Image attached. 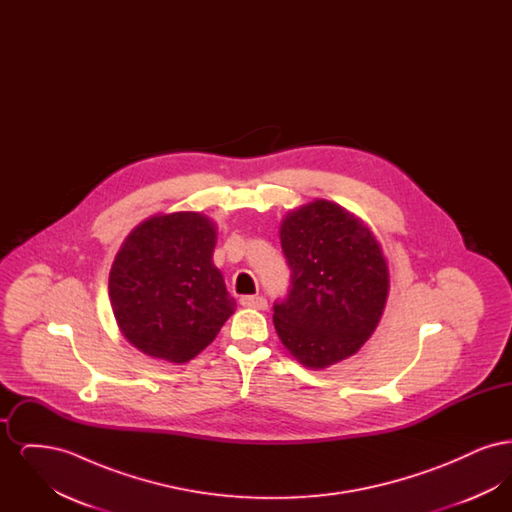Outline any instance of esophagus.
<instances>
[{"instance_id": "esophagus-1", "label": "esophagus", "mask_w": 512, "mask_h": 512, "mask_svg": "<svg viewBox=\"0 0 512 512\" xmlns=\"http://www.w3.org/2000/svg\"><path fill=\"white\" fill-rule=\"evenodd\" d=\"M240 303L244 307H251V309H259V311H265L268 307L267 299L263 295H244L240 299Z\"/></svg>"}]
</instances>
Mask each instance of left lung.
I'll use <instances>...</instances> for the list:
<instances>
[{"mask_svg": "<svg viewBox=\"0 0 512 512\" xmlns=\"http://www.w3.org/2000/svg\"><path fill=\"white\" fill-rule=\"evenodd\" d=\"M290 290L274 301V328L293 357L324 368L357 353L376 330L390 290L388 265L363 222L318 199L280 228Z\"/></svg>", "mask_w": 512, "mask_h": 512, "instance_id": "obj_1", "label": "left lung"}]
</instances>
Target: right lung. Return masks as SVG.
I'll list each match as a JSON object with an SVG mask.
<instances>
[{
    "mask_svg": "<svg viewBox=\"0 0 512 512\" xmlns=\"http://www.w3.org/2000/svg\"><path fill=\"white\" fill-rule=\"evenodd\" d=\"M215 224L199 213L151 217L121 245L109 297L124 338L142 353L188 363L236 311L213 265Z\"/></svg>",
    "mask_w": 512,
    "mask_h": 512,
    "instance_id": "1",
    "label": "right lung"
}]
</instances>
